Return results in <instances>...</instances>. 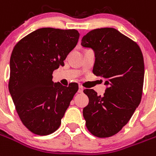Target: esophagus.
<instances>
[{"instance_id":"34e87169","label":"esophagus","mask_w":156,"mask_h":156,"mask_svg":"<svg viewBox=\"0 0 156 156\" xmlns=\"http://www.w3.org/2000/svg\"><path fill=\"white\" fill-rule=\"evenodd\" d=\"M83 87L81 86H79V87H78V93H83Z\"/></svg>"}]
</instances>
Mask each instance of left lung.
<instances>
[{"label": "left lung", "instance_id": "8db88e82", "mask_svg": "<svg viewBox=\"0 0 156 156\" xmlns=\"http://www.w3.org/2000/svg\"><path fill=\"white\" fill-rule=\"evenodd\" d=\"M81 44L93 50V72L104 78L107 86L102 96L84 90L89 101L83 109L86 127L94 136L109 137L126 125L141 101L143 54L136 42L114 28L89 31Z\"/></svg>", "mask_w": 156, "mask_h": 156}]
</instances>
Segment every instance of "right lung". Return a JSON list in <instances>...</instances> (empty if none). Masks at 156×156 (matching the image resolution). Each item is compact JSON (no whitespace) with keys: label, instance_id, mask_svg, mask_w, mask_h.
<instances>
[{"label":"right lung","instance_id":"right-lung-1","mask_svg":"<svg viewBox=\"0 0 156 156\" xmlns=\"http://www.w3.org/2000/svg\"><path fill=\"white\" fill-rule=\"evenodd\" d=\"M76 30L40 28L19 41L10 59L9 89L22 122L35 134L55 132L77 93V83L52 82V72L74 48Z\"/></svg>","mask_w":156,"mask_h":156}]
</instances>
